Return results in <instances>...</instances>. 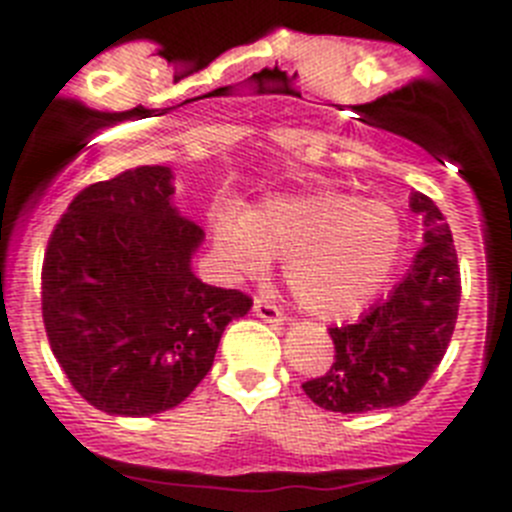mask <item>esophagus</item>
I'll return each instance as SVG.
<instances>
[{"label": "esophagus", "instance_id": "esophagus-1", "mask_svg": "<svg viewBox=\"0 0 512 512\" xmlns=\"http://www.w3.org/2000/svg\"><path fill=\"white\" fill-rule=\"evenodd\" d=\"M252 308H255L257 319H262V321H265V324L280 326L285 321L283 311H280V308L275 306V303L265 301V298H255V306H252Z\"/></svg>", "mask_w": 512, "mask_h": 512}]
</instances>
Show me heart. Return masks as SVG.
<instances>
[{
    "mask_svg": "<svg viewBox=\"0 0 512 512\" xmlns=\"http://www.w3.org/2000/svg\"><path fill=\"white\" fill-rule=\"evenodd\" d=\"M214 245L232 278H265L285 260V285L316 319L359 313L388 283L403 247V219L385 201L321 191L270 196L247 214H214Z\"/></svg>",
    "mask_w": 512,
    "mask_h": 512,
    "instance_id": "b5f03b06",
    "label": "heart"
}]
</instances>
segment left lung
<instances>
[{"mask_svg":"<svg viewBox=\"0 0 512 512\" xmlns=\"http://www.w3.org/2000/svg\"><path fill=\"white\" fill-rule=\"evenodd\" d=\"M411 211L423 219V247L395 285L393 296L359 324L329 329L334 365L303 382L308 398L334 413L398 408L426 385L444 359L459 311V265L439 206L413 193Z\"/></svg>","mask_w":512,"mask_h":512,"instance_id":"1","label":"left lung"}]
</instances>
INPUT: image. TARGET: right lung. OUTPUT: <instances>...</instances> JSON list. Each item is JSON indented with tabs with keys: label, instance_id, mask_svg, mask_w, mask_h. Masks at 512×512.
Returning <instances> with one entry per match:
<instances>
[{
	"label": "right lung",
	"instance_id": "1",
	"mask_svg": "<svg viewBox=\"0 0 512 512\" xmlns=\"http://www.w3.org/2000/svg\"><path fill=\"white\" fill-rule=\"evenodd\" d=\"M173 170L142 165L84 188L50 234L43 321L58 365L109 416L170 411L214 365L252 301L193 273L204 229L173 204Z\"/></svg>",
	"mask_w": 512,
	"mask_h": 512
}]
</instances>
